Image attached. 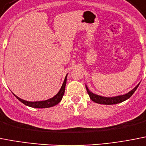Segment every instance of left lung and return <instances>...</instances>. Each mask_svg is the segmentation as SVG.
Returning <instances> with one entry per match:
<instances>
[{
    "instance_id": "8db88e82",
    "label": "left lung",
    "mask_w": 146,
    "mask_h": 146,
    "mask_svg": "<svg viewBox=\"0 0 146 146\" xmlns=\"http://www.w3.org/2000/svg\"><path fill=\"white\" fill-rule=\"evenodd\" d=\"M140 84H138V85H137L136 87L133 89L132 90H131L129 92L126 93L125 95H123V96H115V97H103V96H98V95L94 94L91 92L89 90L88 87L86 85V90H87V92H88L89 96H90V99L92 100V101H94L96 103L100 104H107V105H111V104H116L121 103L123 101H126L128 98L131 97L133 95L135 90H137V88L138 87Z\"/></svg>"
}]
</instances>
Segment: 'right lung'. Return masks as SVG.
Masks as SVG:
<instances>
[{"instance_id": "obj_1", "label": "right lung", "mask_w": 146, "mask_h": 146, "mask_svg": "<svg viewBox=\"0 0 146 146\" xmlns=\"http://www.w3.org/2000/svg\"><path fill=\"white\" fill-rule=\"evenodd\" d=\"M66 82H67V76H65L64 81L62 84V86L61 87L60 90L59 91L57 94L54 97L51 98L50 99H48L46 101H35V102H31V101H27L25 100H23L17 97V96H15V97L17 98V99L20 101H21L23 104L28 106H31L33 108H48V107H51L55 105L58 104L61 101L62 98L63 96L64 93V90H65V85Z\"/></svg>"}]
</instances>
